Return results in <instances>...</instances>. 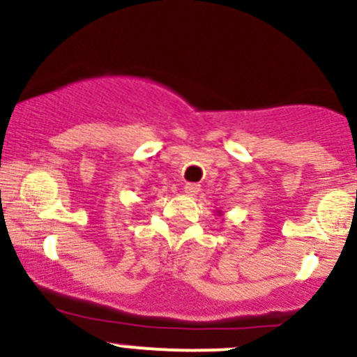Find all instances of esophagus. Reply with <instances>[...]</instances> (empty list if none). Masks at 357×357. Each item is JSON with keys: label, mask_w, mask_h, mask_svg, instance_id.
<instances>
[{"label": "esophagus", "mask_w": 357, "mask_h": 357, "mask_svg": "<svg viewBox=\"0 0 357 357\" xmlns=\"http://www.w3.org/2000/svg\"><path fill=\"white\" fill-rule=\"evenodd\" d=\"M185 193L190 195V197H195V195L199 193V185H197V183H186Z\"/></svg>", "instance_id": "esophagus-1"}]
</instances>
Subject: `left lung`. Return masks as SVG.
Here are the masks:
<instances>
[{"mask_svg":"<svg viewBox=\"0 0 357 357\" xmlns=\"http://www.w3.org/2000/svg\"><path fill=\"white\" fill-rule=\"evenodd\" d=\"M218 213H220V211H218Z\"/></svg>","mask_w":357,"mask_h":357,"instance_id":"8db88e82","label":"left lung"}]
</instances>
